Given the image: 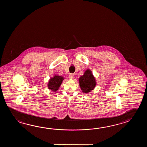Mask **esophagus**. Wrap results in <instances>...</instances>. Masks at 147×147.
<instances>
[{"instance_id": "esophagus-1", "label": "esophagus", "mask_w": 147, "mask_h": 147, "mask_svg": "<svg viewBox=\"0 0 147 147\" xmlns=\"http://www.w3.org/2000/svg\"><path fill=\"white\" fill-rule=\"evenodd\" d=\"M69 78L71 79H73L74 78H75V76L73 74H70L69 75Z\"/></svg>"}]
</instances>
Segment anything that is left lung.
Returning a JSON list of instances; mask_svg holds the SVG:
<instances>
[{
    "label": "left lung",
    "instance_id": "1",
    "mask_svg": "<svg viewBox=\"0 0 147 147\" xmlns=\"http://www.w3.org/2000/svg\"><path fill=\"white\" fill-rule=\"evenodd\" d=\"M79 82L81 90L85 94H88L94 90L96 86V79L90 69L86 70L84 75L79 79Z\"/></svg>",
    "mask_w": 147,
    "mask_h": 147
}]
</instances>
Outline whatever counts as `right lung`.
Returning <instances> with one entry per match:
<instances>
[{
  "label": "right lung",
  "instance_id": "add662e5",
  "mask_svg": "<svg viewBox=\"0 0 147 147\" xmlns=\"http://www.w3.org/2000/svg\"><path fill=\"white\" fill-rule=\"evenodd\" d=\"M64 78L62 76L58 75H55L53 78H51L48 84V88L49 89L56 92L59 88L60 86L62 84Z\"/></svg>",
  "mask_w": 147,
  "mask_h": 147
}]
</instances>
